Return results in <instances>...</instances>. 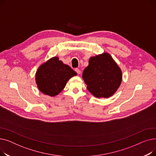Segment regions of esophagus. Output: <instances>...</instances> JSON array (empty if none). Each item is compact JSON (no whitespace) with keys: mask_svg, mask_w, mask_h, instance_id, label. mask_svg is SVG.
Masks as SVG:
<instances>
[{"mask_svg":"<svg viewBox=\"0 0 156 156\" xmlns=\"http://www.w3.org/2000/svg\"><path fill=\"white\" fill-rule=\"evenodd\" d=\"M75 71L78 74V75H80V74L81 73V71H80L79 69H78V68H76V69H75Z\"/></svg>","mask_w":156,"mask_h":156,"instance_id":"34e87169","label":"esophagus"}]
</instances>
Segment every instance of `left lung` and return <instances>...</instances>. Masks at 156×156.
<instances>
[{
    "instance_id": "obj_1",
    "label": "left lung",
    "mask_w": 156,
    "mask_h": 156,
    "mask_svg": "<svg viewBox=\"0 0 156 156\" xmlns=\"http://www.w3.org/2000/svg\"><path fill=\"white\" fill-rule=\"evenodd\" d=\"M88 90L97 98H108L115 93L122 81L120 68L108 53L90 58L82 76Z\"/></svg>"
}]
</instances>
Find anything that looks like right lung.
<instances>
[{"label": "right lung", "instance_id": "add662e5", "mask_svg": "<svg viewBox=\"0 0 156 156\" xmlns=\"http://www.w3.org/2000/svg\"><path fill=\"white\" fill-rule=\"evenodd\" d=\"M77 73L68 65L64 64L57 57H54L38 68L35 76L37 87L45 95H58L68 81Z\"/></svg>", "mask_w": 156, "mask_h": 156}]
</instances>
